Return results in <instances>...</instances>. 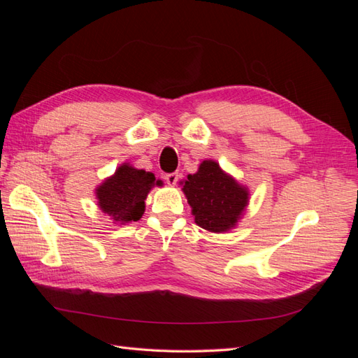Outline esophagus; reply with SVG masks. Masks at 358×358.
Returning <instances> with one entry per match:
<instances>
[{"label":"esophagus","mask_w":358,"mask_h":358,"mask_svg":"<svg viewBox=\"0 0 358 358\" xmlns=\"http://www.w3.org/2000/svg\"><path fill=\"white\" fill-rule=\"evenodd\" d=\"M164 179H166V182L169 183V185H176V182H178V179H179V175L176 171H173V173H167V175H164Z\"/></svg>","instance_id":"esophagus-1"}]
</instances>
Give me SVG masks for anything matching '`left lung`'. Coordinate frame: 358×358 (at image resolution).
Here are the masks:
<instances>
[{
  "label": "left lung",
  "mask_w": 358,
  "mask_h": 358,
  "mask_svg": "<svg viewBox=\"0 0 358 358\" xmlns=\"http://www.w3.org/2000/svg\"><path fill=\"white\" fill-rule=\"evenodd\" d=\"M182 191L201 229L224 233L236 227L249 201V191L237 183L216 161L204 159L199 171L188 175Z\"/></svg>",
  "instance_id": "8db88e82"
}]
</instances>
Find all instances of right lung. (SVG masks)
<instances>
[{"mask_svg": "<svg viewBox=\"0 0 358 358\" xmlns=\"http://www.w3.org/2000/svg\"><path fill=\"white\" fill-rule=\"evenodd\" d=\"M155 185L161 187L162 182L155 179L154 173L134 169L125 162L95 189V194L100 209L115 224H128L142 218L145 200Z\"/></svg>", "mask_w": 358, "mask_h": 358, "instance_id": "obj_1", "label": "right lung"}]
</instances>
